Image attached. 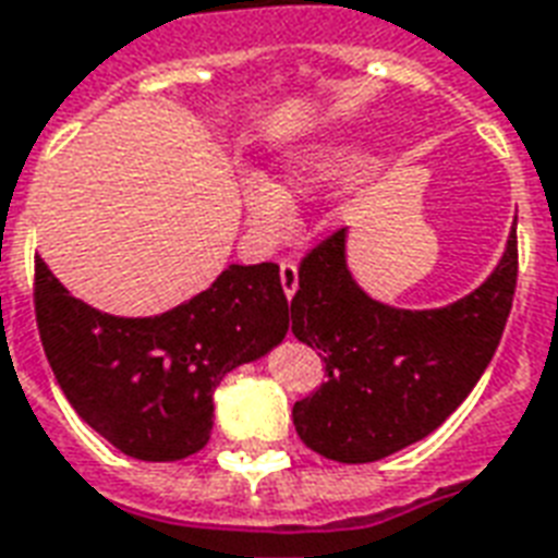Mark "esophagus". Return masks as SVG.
<instances>
[{
  "mask_svg": "<svg viewBox=\"0 0 558 558\" xmlns=\"http://www.w3.org/2000/svg\"><path fill=\"white\" fill-rule=\"evenodd\" d=\"M280 283H283L287 299H292L295 290H299V266H295V259H280Z\"/></svg>",
  "mask_w": 558,
  "mask_h": 558,
  "instance_id": "esophagus-1",
  "label": "esophagus"
}]
</instances>
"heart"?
Segmentation results:
<instances>
[{
    "instance_id": "1",
    "label": "heart",
    "mask_w": 558,
    "mask_h": 558,
    "mask_svg": "<svg viewBox=\"0 0 558 558\" xmlns=\"http://www.w3.org/2000/svg\"><path fill=\"white\" fill-rule=\"evenodd\" d=\"M354 168H357V156H352V153H322V156H311V159H304L292 168L290 177H287V189H280L278 183H271L266 177H251L242 189L247 216L257 230L275 236L292 221V195L325 189L345 174H352Z\"/></svg>"
}]
</instances>
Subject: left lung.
I'll return each mask as SVG.
<instances>
[{
    "instance_id": "1",
    "label": "left lung",
    "mask_w": 558,
    "mask_h": 558,
    "mask_svg": "<svg viewBox=\"0 0 558 558\" xmlns=\"http://www.w3.org/2000/svg\"><path fill=\"white\" fill-rule=\"evenodd\" d=\"M518 287V233L476 292L440 311H399L369 299L345 268V230L299 263L292 333L319 349L328 381L292 405L313 452L366 464L432 435L485 373Z\"/></svg>"
}]
</instances>
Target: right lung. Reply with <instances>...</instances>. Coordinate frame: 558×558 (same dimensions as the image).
<instances>
[{
    "instance_id": "right-lung-1",
    "label": "right lung",
    "mask_w": 558,
    "mask_h": 558,
    "mask_svg": "<svg viewBox=\"0 0 558 558\" xmlns=\"http://www.w3.org/2000/svg\"><path fill=\"white\" fill-rule=\"evenodd\" d=\"M37 331L56 381L97 435L138 461H180L213 432V390L290 331L278 263L230 266L206 292L150 319L73 299L35 257Z\"/></svg>"
}]
</instances>
